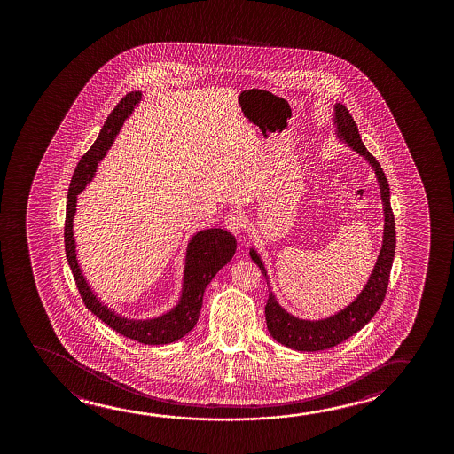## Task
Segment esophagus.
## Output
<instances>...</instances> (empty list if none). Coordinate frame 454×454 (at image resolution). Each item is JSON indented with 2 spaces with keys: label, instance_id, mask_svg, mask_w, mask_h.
Instances as JSON below:
<instances>
[{
  "label": "esophagus",
  "instance_id": "esophagus-1",
  "mask_svg": "<svg viewBox=\"0 0 454 454\" xmlns=\"http://www.w3.org/2000/svg\"><path fill=\"white\" fill-rule=\"evenodd\" d=\"M224 226H226V230L232 232L234 236H240L243 232V228H245V218H243L240 212H230V214L224 217Z\"/></svg>",
  "mask_w": 454,
  "mask_h": 454
}]
</instances>
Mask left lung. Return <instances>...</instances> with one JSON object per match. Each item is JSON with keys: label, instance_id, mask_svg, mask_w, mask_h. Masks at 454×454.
Returning <instances> with one entry per match:
<instances>
[{"label": "left lung", "instance_id": "obj_1", "mask_svg": "<svg viewBox=\"0 0 454 454\" xmlns=\"http://www.w3.org/2000/svg\"><path fill=\"white\" fill-rule=\"evenodd\" d=\"M333 124L336 127V137L342 143L348 144V147L355 150L356 153H360L375 170L383 211H385L383 243H381L377 263L364 288L348 307H344L342 310L332 317L317 319V321L296 317L280 307L270 286V294L265 305L268 332L276 341L299 352H317V350H325V348L338 346L340 342L346 341L358 330L363 329L372 319L385 299L392 261L395 254V220L392 214L391 191H389V183L386 180L385 172L379 161L367 152L364 144L361 141L360 131L355 124L354 118L342 104H335ZM249 255H251V261L261 268L262 274L265 276L267 284L270 286L267 268L263 265L259 253L255 248H249Z\"/></svg>", "mask_w": 454, "mask_h": 454}]
</instances>
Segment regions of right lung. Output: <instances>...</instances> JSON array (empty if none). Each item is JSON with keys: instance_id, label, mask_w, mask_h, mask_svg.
<instances>
[{"instance_id": "right-lung-1", "label": "right lung", "mask_w": 454, "mask_h": 454, "mask_svg": "<svg viewBox=\"0 0 454 454\" xmlns=\"http://www.w3.org/2000/svg\"><path fill=\"white\" fill-rule=\"evenodd\" d=\"M143 99L141 91H131L119 102L112 114L106 118V124L100 130L96 143L91 145L75 168L73 180L68 189L67 203V220H65V251L69 268L74 274L75 284L82 299L90 311H93L102 323L116 330L125 338H130L143 344L160 346L168 342L178 341L189 333L199 321L200 310L203 305V294L206 286L214 279V276L236 254L237 240L228 231L220 228L199 231L187 243L186 259H184V274L183 288L178 304L174 309L162 313L160 317L150 319H131L119 315L108 309L98 294L90 286L82 273L81 265L75 254V239L73 232V220L77 207V195L93 180L104 156L112 147L119 130L122 129L125 119L131 116L135 106Z\"/></svg>"}]
</instances>
